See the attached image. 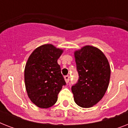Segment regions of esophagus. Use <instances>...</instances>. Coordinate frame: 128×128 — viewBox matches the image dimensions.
Here are the masks:
<instances>
[{
  "label": "esophagus",
  "mask_w": 128,
  "mask_h": 128,
  "mask_svg": "<svg viewBox=\"0 0 128 128\" xmlns=\"http://www.w3.org/2000/svg\"><path fill=\"white\" fill-rule=\"evenodd\" d=\"M64 79H65V81H66V83H68L69 82V80H70V76L67 75V76H64Z\"/></svg>",
  "instance_id": "34e87169"
}]
</instances>
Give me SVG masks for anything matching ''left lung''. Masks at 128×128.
Returning a JSON list of instances; mask_svg holds the SVG:
<instances>
[{"instance_id":"left-lung-1","label":"left lung","mask_w":128,"mask_h":128,"mask_svg":"<svg viewBox=\"0 0 128 128\" xmlns=\"http://www.w3.org/2000/svg\"><path fill=\"white\" fill-rule=\"evenodd\" d=\"M78 78L72 86L74 101L82 108H90L103 98L109 85L110 66L98 48L86 46L74 52Z\"/></svg>"}]
</instances>
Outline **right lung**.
I'll use <instances>...</instances> for the list:
<instances>
[{"label":"right lung","instance_id":"add662e5","mask_svg":"<svg viewBox=\"0 0 128 128\" xmlns=\"http://www.w3.org/2000/svg\"><path fill=\"white\" fill-rule=\"evenodd\" d=\"M63 50L52 44L35 49L29 56L24 70V82L29 98L41 108L55 104L66 82L57 60Z\"/></svg>","mask_w":128,"mask_h":128}]
</instances>
